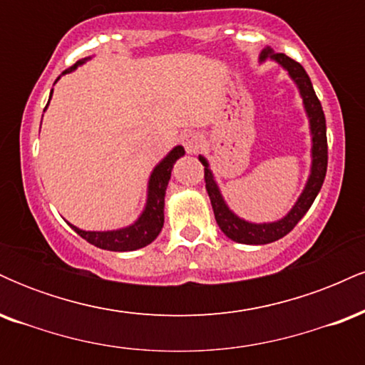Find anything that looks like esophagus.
Returning a JSON list of instances; mask_svg holds the SVG:
<instances>
[{
  "label": "esophagus",
  "mask_w": 365,
  "mask_h": 365,
  "mask_svg": "<svg viewBox=\"0 0 365 365\" xmlns=\"http://www.w3.org/2000/svg\"><path fill=\"white\" fill-rule=\"evenodd\" d=\"M204 145V137L197 132H190L183 135V148L188 154H194Z\"/></svg>",
  "instance_id": "34e87169"
}]
</instances>
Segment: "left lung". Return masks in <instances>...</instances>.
<instances>
[{
  "instance_id": "left-lung-1",
  "label": "left lung",
  "mask_w": 365,
  "mask_h": 365,
  "mask_svg": "<svg viewBox=\"0 0 365 365\" xmlns=\"http://www.w3.org/2000/svg\"><path fill=\"white\" fill-rule=\"evenodd\" d=\"M266 60L278 63L284 72L288 73V77L292 78L297 89H299L305 115H307L309 120V130H311V170H309L307 182H305L302 194L299 195L297 202L293 204L287 215L276 221H267V223H252V221H247L230 209L223 194H221V188L217 185L215 175H212L209 161L204 156H199V161L204 165L206 190L209 194V199H211V206L212 211H215L217 226L233 242L247 245L271 244V242L279 240L287 233H290L293 226L302 220L305 212L309 211V207L312 206L314 199L319 194L322 182H324L326 177V168H328L326 118L307 72H305L300 63L288 58L287 54L274 53L271 48H264L261 54H259V63H264Z\"/></svg>"
}]
</instances>
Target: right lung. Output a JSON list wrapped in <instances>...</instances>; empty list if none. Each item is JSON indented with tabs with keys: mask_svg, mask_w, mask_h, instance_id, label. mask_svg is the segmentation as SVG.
<instances>
[{
	"mask_svg": "<svg viewBox=\"0 0 365 365\" xmlns=\"http://www.w3.org/2000/svg\"><path fill=\"white\" fill-rule=\"evenodd\" d=\"M89 60L91 56L83 58V60L75 63L72 68L65 70L61 75L72 73L73 70H77V66L83 65V63ZM60 77L56 78V82L60 81ZM51 96H53V89H51V94H49V101H51ZM49 101L46 104V108L49 106ZM183 154H185V149H183L182 145H175V148L171 149L156 166H154V170L150 171L149 180H148V195H145L144 209H142L139 217H137L133 223L123 226V228L99 230V232L98 230H96V232L82 230L78 228V226L68 223V221H66V223L72 226L75 232H77L82 238H86L89 244L104 250H113V252H130V250H137V249H142V247L149 245L150 242L156 240L159 232H161L163 225H165L166 187H168L173 165L177 163V159L183 156Z\"/></svg>",
	"mask_w": 365,
	"mask_h": 365,
	"instance_id": "add662e5",
	"label": "right lung"
}]
</instances>
